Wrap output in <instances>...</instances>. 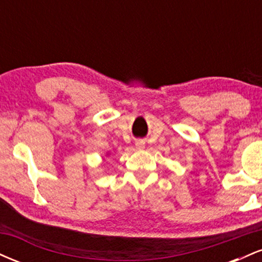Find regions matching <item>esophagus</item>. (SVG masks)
I'll use <instances>...</instances> for the list:
<instances>
[{
    "instance_id": "obj_1",
    "label": "esophagus",
    "mask_w": 262,
    "mask_h": 262,
    "mask_svg": "<svg viewBox=\"0 0 262 262\" xmlns=\"http://www.w3.org/2000/svg\"><path fill=\"white\" fill-rule=\"evenodd\" d=\"M135 145H137V148H144V145H145V141H144V140H137V141H135Z\"/></svg>"
}]
</instances>
